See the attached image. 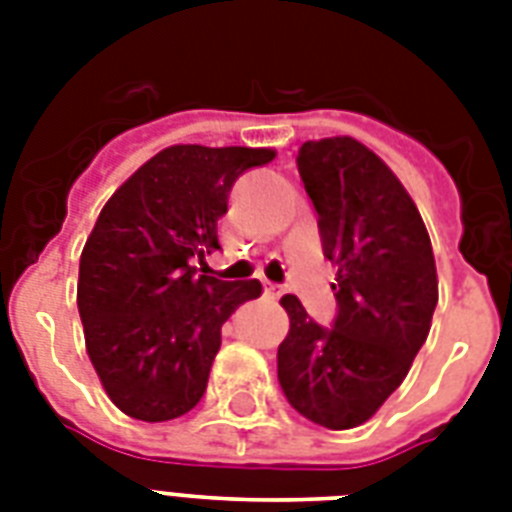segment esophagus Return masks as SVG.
I'll list each match as a JSON object with an SVG mask.
<instances>
[{
  "label": "esophagus",
  "mask_w": 512,
  "mask_h": 512,
  "mask_svg": "<svg viewBox=\"0 0 512 512\" xmlns=\"http://www.w3.org/2000/svg\"><path fill=\"white\" fill-rule=\"evenodd\" d=\"M265 295L271 297V300H279L284 295V287L281 284H273V281H265Z\"/></svg>",
  "instance_id": "34e87169"
}]
</instances>
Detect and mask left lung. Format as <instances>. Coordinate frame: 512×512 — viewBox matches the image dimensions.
Segmentation results:
<instances>
[{
  "mask_svg": "<svg viewBox=\"0 0 512 512\" xmlns=\"http://www.w3.org/2000/svg\"><path fill=\"white\" fill-rule=\"evenodd\" d=\"M297 170L324 257L337 265V316L321 327L295 295L281 297L289 332L276 356L279 385L305 420L348 430L388 401L428 340L436 260L412 196L364 143L308 140Z\"/></svg>",
  "mask_w": 512,
  "mask_h": 512,
  "instance_id": "8db88e82",
  "label": "left lung"
}]
</instances>
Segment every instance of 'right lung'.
Instances as JSON below:
<instances>
[{
	"instance_id": "add662e5",
	"label": "right lung",
	"mask_w": 512,
	"mask_h": 512,
	"mask_svg": "<svg viewBox=\"0 0 512 512\" xmlns=\"http://www.w3.org/2000/svg\"><path fill=\"white\" fill-rule=\"evenodd\" d=\"M271 148L170 146L100 209L79 260L76 305L108 398L143 422L183 417L207 390L220 329L260 281L196 268L220 249L217 223L236 177Z\"/></svg>"
}]
</instances>
